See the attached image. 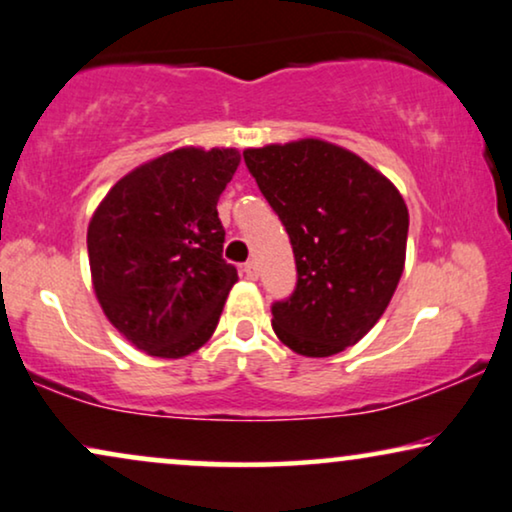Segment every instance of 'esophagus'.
<instances>
[{"label":"esophagus","mask_w":512,"mask_h":512,"mask_svg":"<svg viewBox=\"0 0 512 512\" xmlns=\"http://www.w3.org/2000/svg\"><path fill=\"white\" fill-rule=\"evenodd\" d=\"M243 276L250 278V281H255V278H257V264L255 262H245L243 264Z\"/></svg>","instance_id":"obj_1"}]
</instances>
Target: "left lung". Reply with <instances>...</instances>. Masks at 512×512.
I'll list each match as a JSON object with an SVG mask.
<instances>
[{
  "instance_id": "obj_1",
  "label": "left lung",
  "mask_w": 512,
  "mask_h": 512,
  "mask_svg": "<svg viewBox=\"0 0 512 512\" xmlns=\"http://www.w3.org/2000/svg\"><path fill=\"white\" fill-rule=\"evenodd\" d=\"M245 166L290 236L297 285L271 304L274 332L306 358L360 342L405 267L407 206L349 149L323 140L245 149Z\"/></svg>"
}]
</instances>
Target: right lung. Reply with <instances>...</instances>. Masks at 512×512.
<instances>
[{
	"mask_svg": "<svg viewBox=\"0 0 512 512\" xmlns=\"http://www.w3.org/2000/svg\"><path fill=\"white\" fill-rule=\"evenodd\" d=\"M238 161L236 149H175L121 177L95 210L86 238L95 295L135 349L182 358L215 332L238 281L217 217Z\"/></svg>",
	"mask_w": 512,
	"mask_h": 512,
	"instance_id": "1",
	"label": "right lung"
}]
</instances>
